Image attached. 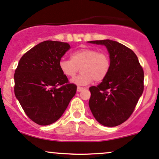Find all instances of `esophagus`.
<instances>
[{
	"mask_svg": "<svg viewBox=\"0 0 159 159\" xmlns=\"http://www.w3.org/2000/svg\"><path fill=\"white\" fill-rule=\"evenodd\" d=\"M85 89V88H83V87H80V86H78L77 87V91H82L83 90H84Z\"/></svg>",
	"mask_w": 159,
	"mask_h": 159,
	"instance_id": "esophagus-1",
	"label": "esophagus"
}]
</instances>
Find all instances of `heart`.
<instances>
[{
  "label": "heart",
  "instance_id": "heart-1",
  "mask_svg": "<svg viewBox=\"0 0 159 159\" xmlns=\"http://www.w3.org/2000/svg\"><path fill=\"white\" fill-rule=\"evenodd\" d=\"M60 70L67 77H74L80 68L81 74L71 80L77 85H85L102 81L110 69V59L106 52H99L92 48L76 50L70 54V59H61L59 62Z\"/></svg>",
  "mask_w": 159,
  "mask_h": 159
}]
</instances>
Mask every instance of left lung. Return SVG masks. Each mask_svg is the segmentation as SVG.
<instances>
[{
	"label": "left lung",
	"mask_w": 159,
	"mask_h": 159,
	"mask_svg": "<svg viewBox=\"0 0 159 159\" xmlns=\"http://www.w3.org/2000/svg\"><path fill=\"white\" fill-rule=\"evenodd\" d=\"M89 42L105 45L110 58L107 76L89 88V107L100 124L118 126L131 116L142 95L143 70L135 53L124 44L109 39Z\"/></svg>",
	"instance_id": "obj_1"
}]
</instances>
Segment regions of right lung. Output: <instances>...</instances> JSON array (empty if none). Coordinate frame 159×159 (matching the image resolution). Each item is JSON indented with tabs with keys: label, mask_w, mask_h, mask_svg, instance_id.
<instances>
[{
	"label": "right lung",
	"mask_w": 159,
	"mask_h": 159,
	"mask_svg": "<svg viewBox=\"0 0 159 159\" xmlns=\"http://www.w3.org/2000/svg\"><path fill=\"white\" fill-rule=\"evenodd\" d=\"M70 47L68 43L44 41L20 58L14 74V91L30 119L42 126L59 120L76 94L59 67Z\"/></svg>",
	"instance_id": "add662e5"
}]
</instances>
